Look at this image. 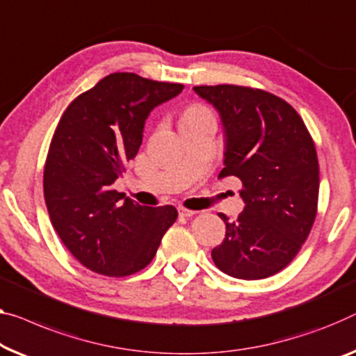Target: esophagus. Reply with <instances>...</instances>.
Masks as SVG:
<instances>
[{
    "mask_svg": "<svg viewBox=\"0 0 356 356\" xmlns=\"http://www.w3.org/2000/svg\"><path fill=\"white\" fill-rule=\"evenodd\" d=\"M179 214L182 217H193L196 214V211L187 209V208H179Z\"/></svg>",
    "mask_w": 356,
    "mask_h": 356,
    "instance_id": "esophagus-1",
    "label": "esophagus"
}]
</instances>
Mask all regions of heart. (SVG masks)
Here are the masks:
<instances>
[{
  "label": "heart",
  "instance_id": "b5f03b06",
  "mask_svg": "<svg viewBox=\"0 0 356 356\" xmlns=\"http://www.w3.org/2000/svg\"><path fill=\"white\" fill-rule=\"evenodd\" d=\"M206 115H211V113L204 107H201V105H192V107H188L184 111L182 121L196 120V118H201V116H206Z\"/></svg>",
  "mask_w": 356,
  "mask_h": 356
}]
</instances>
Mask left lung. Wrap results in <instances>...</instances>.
I'll list each match as a JSON object with an SVG mask.
<instances>
[{"label":"left lung","instance_id":"8db88e82","mask_svg":"<svg viewBox=\"0 0 356 356\" xmlns=\"http://www.w3.org/2000/svg\"><path fill=\"white\" fill-rule=\"evenodd\" d=\"M224 127L219 179L243 182L245 209L225 222L212 249L217 268L240 280L278 273L300 251L315 222L320 169L315 144L299 113L277 95L245 86H195Z\"/></svg>","mask_w":356,"mask_h":356}]
</instances>
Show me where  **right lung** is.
<instances>
[{
  "label": "right lung",
  "instance_id": "right-lung-1",
  "mask_svg": "<svg viewBox=\"0 0 356 356\" xmlns=\"http://www.w3.org/2000/svg\"><path fill=\"white\" fill-rule=\"evenodd\" d=\"M182 89L111 73L63 111L44 164V200L63 245L95 273L126 277L145 268L177 219L174 206H142L113 184L139 152L150 111Z\"/></svg>",
  "mask_w": 356,
  "mask_h": 356
}]
</instances>
